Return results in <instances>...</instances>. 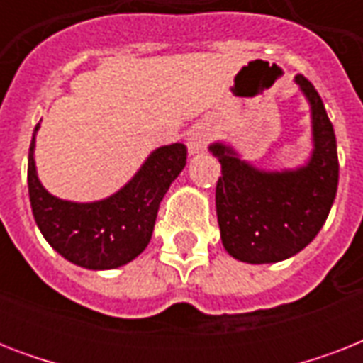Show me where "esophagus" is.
<instances>
[{"label": "esophagus", "mask_w": 363, "mask_h": 363, "mask_svg": "<svg viewBox=\"0 0 363 363\" xmlns=\"http://www.w3.org/2000/svg\"><path fill=\"white\" fill-rule=\"evenodd\" d=\"M209 141H211L209 128H205V125H196V128L188 133V139H186L188 152L190 154L201 152V150L207 148Z\"/></svg>", "instance_id": "esophagus-1"}]
</instances>
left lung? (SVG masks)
Instances as JSON below:
<instances>
[{"mask_svg":"<svg viewBox=\"0 0 363 363\" xmlns=\"http://www.w3.org/2000/svg\"><path fill=\"white\" fill-rule=\"evenodd\" d=\"M296 82L313 113V156L294 171L267 173L215 143L222 167L216 182V216L222 245L247 264H275L303 250L324 226L339 182L337 141L320 96L303 75Z\"/></svg>","mask_w":363,"mask_h":363,"instance_id":"1","label":"left lung"}]
</instances>
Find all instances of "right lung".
Returning <instances> with one entry per match:
<instances>
[{
    "instance_id": "right-lung-1",
    "label": "right lung",
    "mask_w": 363,
    "mask_h": 363,
    "mask_svg": "<svg viewBox=\"0 0 363 363\" xmlns=\"http://www.w3.org/2000/svg\"><path fill=\"white\" fill-rule=\"evenodd\" d=\"M28 156V188L37 226L48 245L86 269H115L147 248L154 222L171 182L186 165L182 143L156 148L135 177L111 198L94 203H73L54 198L37 179L33 148Z\"/></svg>"
}]
</instances>
